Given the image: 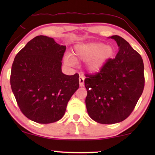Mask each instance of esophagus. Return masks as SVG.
<instances>
[{"mask_svg":"<svg viewBox=\"0 0 155 155\" xmlns=\"http://www.w3.org/2000/svg\"><path fill=\"white\" fill-rule=\"evenodd\" d=\"M84 78L82 75H80L79 77V83L80 87L84 86Z\"/></svg>","mask_w":155,"mask_h":155,"instance_id":"1","label":"esophagus"}]
</instances>
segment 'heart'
I'll return each instance as SVG.
<instances>
[{
    "label": "heart",
    "mask_w": 155,
    "mask_h": 155,
    "mask_svg": "<svg viewBox=\"0 0 155 155\" xmlns=\"http://www.w3.org/2000/svg\"><path fill=\"white\" fill-rule=\"evenodd\" d=\"M113 54V48L104 44L96 42L80 44L75 46L74 56L66 54L64 61L68 65H75L78 61H87L88 71L94 73L101 71Z\"/></svg>",
    "instance_id": "b5f03b06"
}]
</instances>
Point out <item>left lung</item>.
Here are the masks:
<instances>
[{
	"label": "left lung",
	"mask_w": 155,
	"mask_h": 155,
	"mask_svg": "<svg viewBox=\"0 0 155 155\" xmlns=\"http://www.w3.org/2000/svg\"><path fill=\"white\" fill-rule=\"evenodd\" d=\"M118 46L115 58L109 59L99 73L85 75V104L90 118L102 124L121 122L130 116L145 85L143 58L127 41L110 37Z\"/></svg>",
	"instance_id": "obj_1"
}]
</instances>
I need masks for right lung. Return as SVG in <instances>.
<instances>
[{
    "label": "right lung",
    "mask_w": 155,
    "mask_h": 155,
    "mask_svg": "<svg viewBox=\"0 0 155 155\" xmlns=\"http://www.w3.org/2000/svg\"><path fill=\"white\" fill-rule=\"evenodd\" d=\"M66 46L53 38L37 36L21 49L14 59L10 85L22 114L39 124L58 121L68 102L79 87V75L62 73Z\"/></svg>",
    "instance_id": "add662e5"
}]
</instances>
